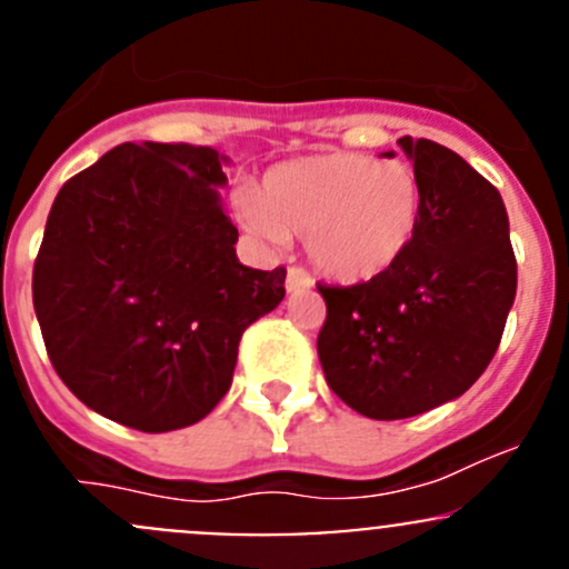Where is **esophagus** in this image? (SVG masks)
<instances>
[{"instance_id": "obj_1", "label": "esophagus", "mask_w": 569, "mask_h": 569, "mask_svg": "<svg viewBox=\"0 0 569 569\" xmlns=\"http://www.w3.org/2000/svg\"><path fill=\"white\" fill-rule=\"evenodd\" d=\"M311 286H313V278L302 267H291L289 272H286V289L289 291L311 289Z\"/></svg>"}]
</instances>
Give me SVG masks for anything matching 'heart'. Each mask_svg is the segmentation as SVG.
<instances>
[{"label":"heart","mask_w":569,"mask_h":569,"mask_svg":"<svg viewBox=\"0 0 569 569\" xmlns=\"http://www.w3.org/2000/svg\"><path fill=\"white\" fill-rule=\"evenodd\" d=\"M244 226L267 242L308 239L319 272L363 283L396 267L421 226V181L401 159L327 153L283 162L239 200Z\"/></svg>","instance_id":"obj_1"}]
</instances>
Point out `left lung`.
<instances>
[{"label": "left lung", "instance_id": "8db88e82", "mask_svg": "<svg viewBox=\"0 0 569 569\" xmlns=\"http://www.w3.org/2000/svg\"><path fill=\"white\" fill-rule=\"evenodd\" d=\"M421 181V226L396 267L366 283L319 286L317 349L327 386L360 416L412 418L485 375L518 291L498 189L432 140L401 137Z\"/></svg>", "mask_w": 569, "mask_h": 569}]
</instances>
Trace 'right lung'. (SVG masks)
Returning a JSON list of instances; mask_svg holds the SVG:
<instances>
[{"label": "right lung", "instance_id": "right-lung-1", "mask_svg": "<svg viewBox=\"0 0 569 569\" xmlns=\"http://www.w3.org/2000/svg\"><path fill=\"white\" fill-rule=\"evenodd\" d=\"M222 162L209 146L123 142L57 192L32 302L60 380L109 421L198 423L231 388L242 332L283 300V267L239 263Z\"/></svg>", "mask_w": 569, "mask_h": 569}]
</instances>
